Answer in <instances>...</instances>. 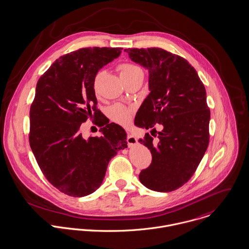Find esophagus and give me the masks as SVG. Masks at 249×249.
<instances>
[{"label":"esophagus","instance_id":"obj_1","mask_svg":"<svg viewBox=\"0 0 249 249\" xmlns=\"http://www.w3.org/2000/svg\"><path fill=\"white\" fill-rule=\"evenodd\" d=\"M127 142H128V144L129 146H135L137 143H138V141L136 139L135 136H133L132 134L128 133V136H127Z\"/></svg>","mask_w":249,"mask_h":249}]
</instances>
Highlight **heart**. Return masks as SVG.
I'll return each mask as SVG.
<instances>
[{"mask_svg": "<svg viewBox=\"0 0 249 249\" xmlns=\"http://www.w3.org/2000/svg\"><path fill=\"white\" fill-rule=\"evenodd\" d=\"M118 70H119V74H120L121 79L131 77V76H134V75H137V74H142V70L140 66H138L137 64H134V63H130V62L122 63L118 67ZM103 74H104L103 71H98L94 76L93 88L96 91L98 89ZM109 115L117 123L125 125L130 121L131 110L129 108L121 106V105H114L109 108Z\"/></svg>", "mask_w": 249, "mask_h": 249, "instance_id": "b5f03b06", "label": "heart"}]
</instances>
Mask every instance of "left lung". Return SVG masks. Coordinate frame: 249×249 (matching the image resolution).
Returning <instances> with one entry per match:
<instances>
[{
  "label": "left lung",
  "mask_w": 249,
  "mask_h": 249,
  "mask_svg": "<svg viewBox=\"0 0 249 249\" xmlns=\"http://www.w3.org/2000/svg\"><path fill=\"white\" fill-rule=\"evenodd\" d=\"M124 51L149 74L150 93L135 124L151 129L139 142L151 151L152 162L140 181L155 192L175 191L192 178L208 148L211 114L205 87L196 69L177 54L160 48ZM156 124L162 127L158 137Z\"/></svg>",
  "instance_id": "1"
}]
</instances>
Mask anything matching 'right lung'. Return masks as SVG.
Masks as SVG:
<instances>
[{
    "mask_svg": "<svg viewBox=\"0 0 249 249\" xmlns=\"http://www.w3.org/2000/svg\"><path fill=\"white\" fill-rule=\"evenodd\" d=\"M122 48L89 47L56 59L40 77L31 106L30 145L46 179L61 193L83 197L103 183L107 164L127 148V134L118 124L104 126L101 136L85 139L81 125L97 117L95 74L118 57Z\"/></svg>",
    "mask_w": 249,
    "mask_h": 249,
    "instance_id": "right-lung-1",
    "label": "right lung"
}]
</instances>
